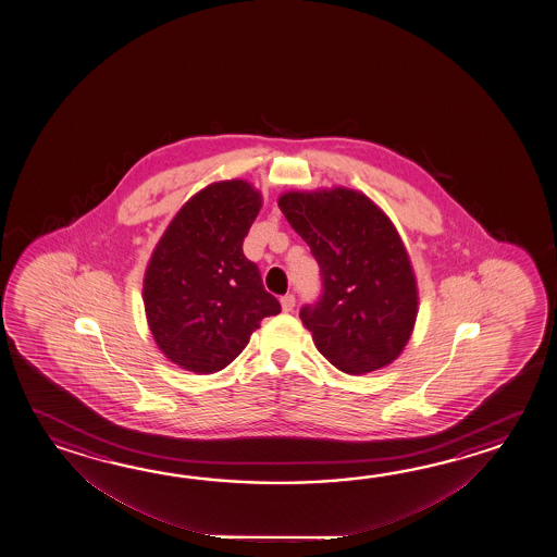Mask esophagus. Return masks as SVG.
Listing matches in <instances>:
<instances>
[{
	"label": "esophagus",
	"instance_id": "obj_1",
	"mask_svg": "<svg viewBox=\"0 0 557 557\" xmlns=\"http://www.w3.org/2000/svg\"><path fill=\"white\" fill-rule=\"evenodd\" d=\"M281 305H283L284 312H293L296 305L295 295H284L283 298H281Z\"/></svg>",
	"mask_w": 557,
	"mask_h": 557
}]
</instances>
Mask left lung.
I'll list each match as a JSON object with an SVG mask.
<instances>
[{
    "instance_id": "obj_1",
    "label": "left lung",
    "mask_w": 557,
    "mask_h": 557,
    "mask_svg": "<svg viewBox=\"0 0 557 557\" xmlns=\"http://www.w3.org/2000/svg\"><path fill=\"white\" fill-rule=\"evenodd\" d=\"M286 221L320 267L317 302L300 308L320 355L348 374L391 364L414 329L418 293L391 219L350 189L286 193Z\"/></svg>"
}]
</instances>
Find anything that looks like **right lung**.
<instances>
[{
	"mask_svg": "<svg viewBox=\"0 0 557 557\" xmlns=\"http://www.w3.org/2000/svg\"><path fill=\"white\" fill-rule=\"evenodd\" d=\"M261 209L247 181H223L178 211L154 249L143 298L154 343L178 367L211 374L249 344L259 322L281 312L243 240Z\"/></svg>",
	"mask_w": 557,
	"mask_h": 557,
	"instance_id": "1",
	"label": "right lung"
}]
</instances>
